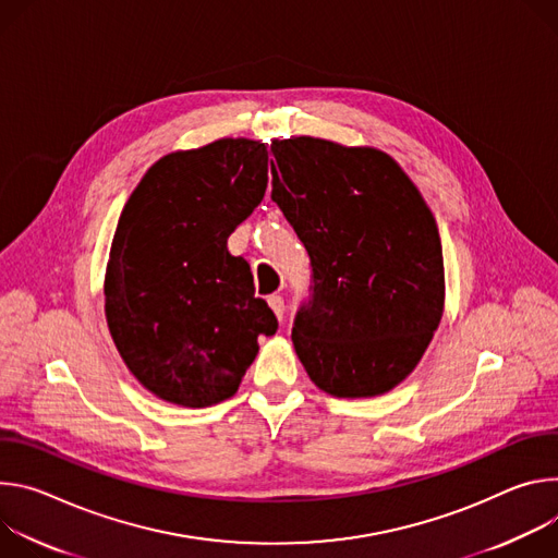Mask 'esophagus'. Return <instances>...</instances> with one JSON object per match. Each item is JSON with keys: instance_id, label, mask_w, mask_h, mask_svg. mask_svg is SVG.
I'll return each instance as SVG.
<instances>
[{"instance_id": "1", "label": "esophagus", "mask_w": 558, "mask_h": 558, "mask_svg": "<svg viewBox=\"0 0 558 558\" xmlns=\"http://www.w3.org/2000/svg\"><path fill=\"white\" fill-rule=\"evenodd\" d=\"M268 303H270V307H272V313H275L279 319H283V313H286L283 296H281V294H270V296H268Z\"/></svg>"}]
</instances>
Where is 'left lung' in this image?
Returning <instances> with one entry per match:
<instances>
[{
	"instance_id": "1",
	"label": "left lung",
	"mask_w": 558,
	"mask_h": 558,
	"mask_svg": "<svg viewBox=\"0 0 558 558\" xmlns=\"http://www.w3.org/2000/svg\"><path fill=\"white\" fill-rule=\"evenodd\" d=\"M270 153L272 202L313 268L292 326L296 356L332 397L384 395L416 367L444 315L437 221L377 148L292 137Z\"/></svg>"
}]
</instances>
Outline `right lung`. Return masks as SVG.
<instances>
[{
  "mask_svg": "<svg viewBox=\"0 0 558 558\" xmlns=\"http://www.w3.org/2000/svg\"><path fill=\"white\" fill-rule=\"evenodd\" d=\"M266 144L219 140L148 168L121 210L106 268V322L135 379L155 397L206 408L230 399L277 332L251 266L228 236L262 204Z\"/></svg>",
  "mask_w": 558,
  "mask_h": 558,
  "instance_id": "add662e5",
  "label": "right lung"
}]
</instances>
